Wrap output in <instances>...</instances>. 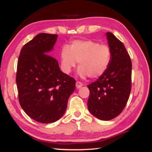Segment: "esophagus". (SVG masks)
Masks as SVG:
<instances>
[{"mask_svg": "<svg viewBox=\"0 0 152 152\" xmlns=\"http://www.w3.org/2000/svg\"><path fill=\"white\" fill-rule=\"evenodd\" d=\"M76 88H80V87H82V86H83V83L80 81H76Z\"/></svg>", "mask_w": 152, "mask_h": 152, "instance_id": "1", "label": "esophagus"}]
</instances>
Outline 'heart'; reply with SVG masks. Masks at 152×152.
I'll return each instance as SVG.
<instances>
[{"label":"heart","instance_id":"heart-1","mask_svg":"<svg viewBox=\"0 0 152 152\" xmlns=\"http://www.w3.org/2000/svg\"><path fill=\"white\" fill-rule=\"evenodd\" d=\"M111 55V48L105 44L92 40H74L62 48L61 64L64 72L69 74L78 62V74L82 77L97 78L108 69Z\"/></svg>","mask_w":152,"mask_h":152}]
</instances>
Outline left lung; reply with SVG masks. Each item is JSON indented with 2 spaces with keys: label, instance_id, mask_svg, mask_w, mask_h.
I'll list each match as a JSON object with an SVG mask.
<instances>
[{
  "label": "left lung",
  "instance_id": "obj_1",
  "mask_svg": "<svg viewBox=\"0 0 152 152\" xmlns=\"http://www.w3.org/2000/svg\"><path fill=\"white\" fill-rule=\"evenodd\" d=\"M111 50L110 66L102 76L88 86V110L103 121L118 116L126 107L131 90L132 62L121 41L112 33H107Z\"/></svg>",
  "mask_w": 152,
  "mask_h": 152
}]
</instances>
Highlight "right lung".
<instances>
[{
	"instance_id": "add662e5",
	"label": "right lung",
	"mask_w": 152,
	"mask_h": 152,
	"mask_svg": "<svg viewBox=\"0 0 152 152\" xmlns=\"http://www.w3.org/2000/svg\"><path fill=\"white\" fill-rule=\"evenodd\" d=\"M57 38V34H38L23 46L17 62L19 102L28 116L42 124L63 116L76 88V80L61 72L57 59L48 55Z\"/></svg>"
}]
</instances>
